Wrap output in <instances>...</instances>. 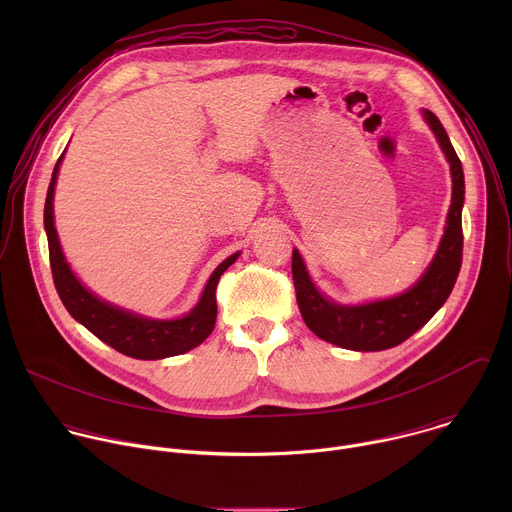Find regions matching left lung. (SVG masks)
Returning a JSON list of instances; mask_svg holds the SVG:
<instances>
[{"label": "left lung", "mask_w": 512, "mask_h": 512, "mask_svg": "<svg viewBox=\"0 0 512 512\" xmlns=\"http://www.w3.org/2000/svg\"><path fill=\"white\" fill-rule=\"evenodd\" d=\"M423 119L435 133L452 172V204L448 210L446 231L440 247L419 281L405 294L360 306H340L324 298L312 283L302 255L294 249L291 273H294L296 298L306 326L322 340L348 350L375 352L401 344L450 298L462 267V206H464V170L454 145L431 111L423 109Z\"/></svg>", "instance_id": "obj_1"}]
</instances>
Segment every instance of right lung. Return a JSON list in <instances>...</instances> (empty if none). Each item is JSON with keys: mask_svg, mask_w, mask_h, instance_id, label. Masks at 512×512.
Returning <instances> with one entry per match:
<instances>
[{"mask_svg": "<svg viewBox=\"0 0 512 512\" xmlns=\"http://www.w3.org/2000/svg\"><path fill=\"white\" fill-rule=\"evenodd\" d=\"M62 158H64V152L54 166L52 180L48 186L46 204H44V229L48 235L52 279L68 314L77 322H81L87 330H91L99 340H103L111 348L131 358L158 360L166 356L184 354L196 348L198 344H202L214 330V322H216L218 279H221V275L237 261L239 253H233L212 271L202 291L200 302L184 318L150 320L99 300L77 279V275L70 271L58 243L52 200H54V186H56V176H58Z\"/></svg>", "mask_w": 512, "mask_h": 512, "instance_id": "right-lung-1", "label": "right lung"}]
</instances>
